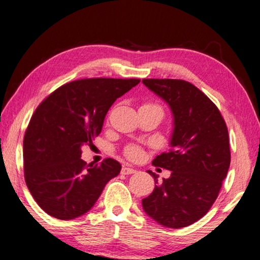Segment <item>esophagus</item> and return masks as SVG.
<instances>
[{"label":"esophagus","instance_id":"34e87169","mask_svg":"<svg viewBox=\"0 0 260 260\" xmlns=\"http://www.w3.org/2000/svg\"><path fill=\"white\" fill-rule=\"evenodd\" d=\"M136 172V170L132 169V167H127V166H124L121 169V173L122 174H133Z\"/></svg>","mask_w":260,"mask_h":260}]
</instances>
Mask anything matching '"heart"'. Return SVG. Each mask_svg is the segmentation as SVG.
<instances>
[{
	"label": "heart",
	"mask_w": 260,
	"mask_h": 260,
	"mask_svg": "<svg viewBox=\"0 0 260 260\" xmlns=\"http://www.w3.org/2000/svg\"><path fill=\"white\" fill-rule=\"evenodd\" d=\"M146 105H152V104H146ZM125 155L127 158L132 160H139L142 157V150L138 146H128L125 149Z\"/></svg>",
	"instance_id": "obj_1"
}]
</instances>
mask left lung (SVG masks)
Masks as SVG:
<instances>
[{
    "label": "left lung",
    "instance_id": "obj_1",
    "mask_svg": "<svg viewBox=\"0 0 260 260\" xmlns=\"http://www.w3.org/2000/svg\"><path fill=\"white\" fill-rule=\"evenodd\" d=\"M173 113L171 149L152 165L171 171L142 200L144 212L161 226L182 228L208 213L231 164L226 122L212 101L192 83L178 79H143Z\"/></svg>",
    "mask_w": 260,
    "mask_h": 260
}]
</instances>
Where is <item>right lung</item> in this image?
<instances>
[{"mask_svg": "<svg viewBox=\"0 0 260 260\" xmlns=\"http://www.w3.org/2000/svg\"><path fill=\"white\" fill-rule=\"evenodd\" d=\"M140 79L93 78L57 88L40 103L24 136V175L39 206L60 220L93 208L121 165L112 158L87 165L81 147L100 135L105 114Z\"/></svg>", "mask_w": 260, "mask_h": 260, "instance_id": "add662e5", "label": "right lung"}]
</instances>
